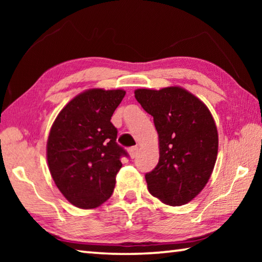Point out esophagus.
<instances>
[{
	"mask_svg": "<svg viewBox=\"0 0 262 262\" xmlns=\"http://www.w3.org/2000/svg\"><path fill=\"white\" fill-rule=\"evenodd\" d=\"M128 152H129L130 158H135L137 156V152H139V147L129 148V150H128Z\"/></svg>",
	"mask_w": 262,
	"mask_h": 262,
	"instance_id": "1",
	"label": "esophagus"
}]
</instances>
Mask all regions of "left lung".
<instances>
[{
	"label": "left lung",
	"instance_id": "left-lung-1",
	"mask_svg": "<svg viewBox=\"0 0 262 262\" xmlns=\"http://www.w3.org/2000/svg\"><path fill=\"white\" fill-rule=\"evenodd\" d=\"M135 98L154 117L159 161L145 174L152 196L183 206L205 188L219 151V133L206 104L180 86L137 89Z\"/></svg>",
	"mask_w": 262,
	"mask_h": 262
}]
</instances>
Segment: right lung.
Wrapping results in <instances>:
<instances>
[{
  "instance_id": "1",
  "label": "right lung",
  "mask_w": 262,
  "mask_h": 262,
  "mask_svg": "<svg viewBox=\"0 0 262 262\" xmlns=\"http://www.w3.org/2000/svg\"><path fill=\"white\" fill-rule=\"evenodd\" d=\"M125 90L89 89L57 114L47 140V163L62 195L75 207L92 209L107 201L125 149L111 122Z\"/></svg>"
}]
</instances>
